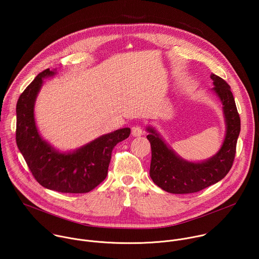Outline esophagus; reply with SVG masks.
Wrapping results in <instances>:
<instances>
[{"instance_id": "obj_1", "label": "esophagus", "mask_w": 259, "mask_h": 259, "mask_svg": "<svg viewBox=\"0 0 259 259\" xmlns=\"http://www.w3.org/2000/svg\"><path fill=\"white\" fill-rule=\"evenodd\" d=\"M144 134V131L142 130V128L140 126H135L132 128V135L134 137H138V136H141Z\"/></svg>"}]
</instances>
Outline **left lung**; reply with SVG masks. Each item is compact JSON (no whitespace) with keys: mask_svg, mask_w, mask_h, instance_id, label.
<instances>
[{"mask_svg":"<svg viewBox=\"0 0 259 259\" xmlns=\"http://www.w3.org/2000/svg\"><path fill=\"white\" fill-rule=\"evenodd\" d=\"M214 87L212 92L223 103L226 122V136L219 151L211 158L201 162L182 159L153 127L147 126L150 134L152 162L150 176L159 188L171 194H192L200 192L223 179L231 170L237 140L241 130V121L230 85L220 77L210 76Z\"/></svg>","mask_w":259,"mask_h":259,"instance_id":"obj_1","label":"left lung"}]
</instances>
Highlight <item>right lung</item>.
Instances as JSON below:
<instances>
[{"label": "right lung", "mask_w": 259, "mask_h": 259, "mask_svg": "<svg viewBox=\"0 0 259 259\" xmlns=\"http://www.w3.org/2000/svg\"><path fill=\"white\" fill-rule=\"evenodd\" d=\"M56 69L40 72L19 96L16 104V143L30 172L42 187L59 193L84 194L95 189L106 175L117 143L130 135V128L97 137L71 152H60L45 140L36 128L34 103L45 78Z\"/></svg>", "instance_id": "add662e5"}]
</instances>
